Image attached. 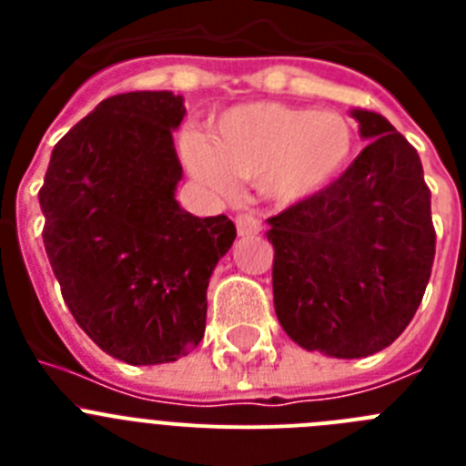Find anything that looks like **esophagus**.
I'll return each instance as SVG.
<instances>
[{"label": "esophagus", "mask_w": 466, "mask_h": 466, "mask_svg": "<svg viewBox=\"0 0 466 466\" xmlns=\"http://www.w3.org/2000/svg\"><path fill=\"white\" fill-rule=\"evenodd\" d=\"M236 228L238 236H257L258 230H261V221L257 219V214L252 212H242L236 217Z\"/></svg>", "instance_id": "obj_1"}]
</instances>
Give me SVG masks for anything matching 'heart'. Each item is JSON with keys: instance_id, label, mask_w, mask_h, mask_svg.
<instances>
[{"instance_id": "obj_1", "label": "heart", "mask_w": 466, "mask_h": 466, "mask_svg": "<svg viewBox=\"0 0 466 466\" xmlns=\"http://www.w3.org/2000/svg\"><path fill=\"white\" fill-rule=\"evenodd\" d=\"M355 130L336 111L279 102L230 106L212 126V142L184 139L188 172L217 196L236 191V179L258 182L263 196L282 205L327 191L348 167Z\"/></svg>"}]
</instances>
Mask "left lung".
Segmentation results:
<instances>
[{
    "label": "left lung",
    "mask_w": 466,
    "mask_h": 466,
    "mask_svg": "<svg viewBox=\"0 0 466 466\" xmlns=\"http://www.w3.org/2000/svg\"><path fill=\"white\" fill-rule=\"evenodd\" d=\"M369 139L319 196L270 217L275 315L294 343L336 360L376 355L418 310L434 263L431 193L409 139L352 109Z\"/></svg>",
    "instance_id": "obj_1"
}]
</instances>
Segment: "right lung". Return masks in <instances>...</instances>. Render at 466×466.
<instances>
[{"instance_id": "obj_1", "label": "right lung", "mask_w": 466, "mask_h": 466, "mask_svg": "<svg viewBox=\"0 0 466 466\" xmlns=\"http://www.w3.org/2000/svg\"><path fill=\"white\" fill-rule=\"evenodd\" d=\"M184 97L111 95L56 144L39 205L44 247L76 324L133 366L167 364L203 340L208 284L233 221L177 203Z\"/></svg>"}]
</instances>
